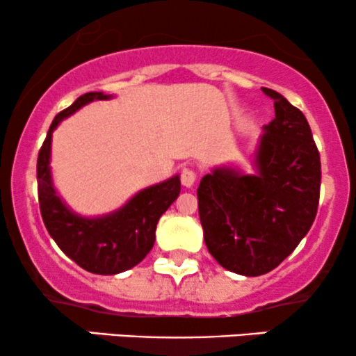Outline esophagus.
I'll return each instance as SVG.
<instances>
[{"instance_id":"esophagus-1","label":"esophagus","mask_w":356,"mask_h":356,"mask_svg":"<svg viewBox=\"0 0 356 356\" xmlns=\"http://www.w3.org/2000/svg\"><path fill=\"white\" fill-rule=\"evenodd\" d=\"M195 181H197V174H195V170H192V169H182V172H181V182H182V186L192 187V186H194Z\"/></svg>"}]
</instances>
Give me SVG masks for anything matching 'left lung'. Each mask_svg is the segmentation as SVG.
<instances>
[{"instance_id": "1", "label": "left lung", "mask_w": 356, "mask_h": 356, "mask_svg": "<svg viewBox=\"0 0 356 356\" xmlns=\"http://www.w3.org/2000/svg\"><path fill=\"white\" fill-rule=\"evenodd\" d=\"M263 127L254 174L218 167L197 187L199 218L209 252L222 268L261 276L295 251L316 218L321 164L312 129L281 93Z\"/></svg>"}]
</instances>
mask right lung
Segmentation results:
<instances>
[{"instance_id":"right-lung-1","label":"right lung","mask_w":356,"mask_h":356,"mask_svg":"<svg viewBox=\"0 0 356 356\" xmlns=\"http://www.w3.org/2000/svg\"><path fill=\"white\" fill-rule=\"evenodd\" d=\"M110 95L88 92L53 118L36 162L38 201L48 232L58 248L85 271L95 275H118L134 268L149 254L155 241L159 219L181 192L179 175L147 187L124 207L100 218H81L65 206L51 182V134L63 118L93 100Z\"/></svg>"}]
</instances>
